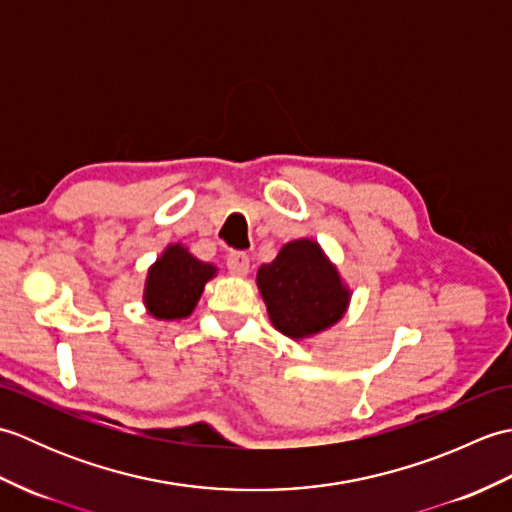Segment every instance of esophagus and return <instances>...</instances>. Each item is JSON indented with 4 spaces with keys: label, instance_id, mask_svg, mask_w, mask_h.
<instances>
[{
    "label": "esophagus",
    "instance_id": "esophagus-1",
    "mask_svg": "<svg viewBox=\"0 0 512 512\" xmlns=\"http://www.w3.org/2000/svg\"><path fill=\"white\" fill-rule=\"evenodd\" d=\"M226 266L235 277H246L250 273V259L246 253H231L226 257Z\"/></svg>",
    "mask_w": 512,
    "mask_h": 512
}]
</instances>
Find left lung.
<instances>
[{"label": "left lung", "instance_id": "1", "mask_svg": "<svg viewBox=\"0 0 512 512\" xmlns=\"http://www.w3.org/2000/svg\"><path fill=\"white\" fill-rule=\"evenodd\" d=\"M257 288L268 319L292 341L312 339L339 323L352 290L317 239L301 237L281 246L270 264L259 266Z\"/></svg>", "mask_w": 512, "mask_h": 512}]
</instances>
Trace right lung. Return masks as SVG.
<instances>
[{"label": "right lung", "mask_w": 512, "mask_h": 512, "mask_svg": "<svg viewBox=\"0 0 512 512\" xmlns=\"http://www.w3.org/2000/svg\"><path fill=\"white\" fill-rule=\"evenodd\" d=\"M217 275V266L200 262L184 244H169L149 266L145 277V310L158 321L191 317L204 286Z\"/></svg>", "instance_id": "right-lung-1"}]
</instances>
